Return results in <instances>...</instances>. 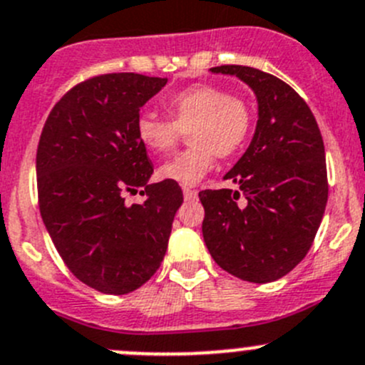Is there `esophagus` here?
Returning <instances> with one entry per match:
<instances>
[{"mask_svg": "<svg viewBox=\"0 0 365 365\" xmlns=\"http://www.w3.org/2000/svg\"><path fill=\"white\" fill-rule=\"evenodd\" d=\"M182 193H184V198H186V200H193V198L197 197V190H193V187L184 186Z\"/></svg>", "mask_w": 365, "mask_h": 365, "instance_id": "obj_1", "label": "esophagus"}]
</instances>
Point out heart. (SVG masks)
I'll list each match as a JSON object with an SVG mask.
<instances>
[{"label": "heart", "instance_id": "heart-1", "mask_svg": "<svg viewBox=\"0 0 365 365\" xmlns=\"http://www.w3.org/2000/svg\"><path fill=\"white\" fill-rule=\"evenodd\" d=\"M168 118L142 113L136 120V136L153 154L175 149L187 133L186 150L163 163L158 175L163 181L191 186L215 167L216 158H232L250 138L254 115L245 99L209 83L186 86L165 97Z\"/></svg>", "mask_w": 365, "mask_h": 365}]
</instances>
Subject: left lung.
<instances>
[{
  "mask_svg": "<svg viewBox=\"0 0 365 365\" xmlns=\"http://www.w3.org/2000/svg\"><path fill=\"white\" fill-rule=\"evenodd\" d=\"M254 90L259 120L247 153L225 174L237 190H204L205 247L216 264L254 284L282 279L305 257L328 198L321 131L282 79L245 65L212 67Z\"/></svg>",
  "mask_w": 365,
  "mask_h": 365,
  "instance_id": "left-lung-1",
  "label": "left lung"
}]
</instances>
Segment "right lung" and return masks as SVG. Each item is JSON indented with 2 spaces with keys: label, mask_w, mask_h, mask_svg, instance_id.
I'll return each mask as SVG.
<instances>
[{
  "label": "right lung",
  "mask_w": 365,
  "mask_h": 365,
  "mask_svg": "<svg viewBox=\"0 0 365 365\" xmlns=\"http://www.w3.org/2000/svg\"><path fill=\"white\" fill-rule=\"evenodd\" d=\"M167 78L135 72L78 83L53 106L37 149L42 220L76 279L106 294L138 289L160 268L182 204L178 182L149 184L140 108ZM146 195L128 206L123 195Z\"/></svg>",
  "instance_id": "1"
}]
</instances>
